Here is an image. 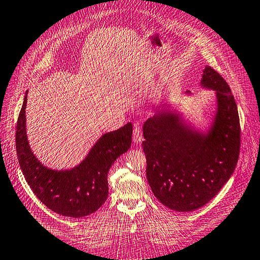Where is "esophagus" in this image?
<instances>
[{
	"instance_id": "obj_1",
	"label": "esophagus",
	"mask_w": 260,
	"mask_h": 260,
	"mask_svg": "<svg viewBox=\"0 0 260 260\" xmlns=\"http://www.w3.org/2000/svg\"><path fill=\"white\" fill-rule=\"evenodd\" d=\"M133 141L134 143H141L143 141V135H142V131L139 126H136L133 131Z\"/></svg>"
}]
</instances>
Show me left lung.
Returning a JSON list of instances; mask_svg holds the SVG:
<instances>
[{"mask_svg": "<svg viewBox=\"0 0 260 260\" xmlns=\"http://www.w3.org/2000/svg\"><path fill=\"white\" fill-rule=\"evenodd\" d=\"M201 84L216 95L210 129L186 124L168 106L143 126L147 181L157 200L178 212L207 204L230 179L240 152V120L230 86L211 66L203 71Z\"/></svg>", "mask_w": 260, "mask_h": 260, "instance_id": "left-lung-1", "label": "left lung"}]
</instances>
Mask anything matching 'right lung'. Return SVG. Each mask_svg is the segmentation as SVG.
I'll return each instance as SVG.
<instances>
[{
  "mask_svg": "<svg viewBox=\"0 0 260 260\" xmlns=\"http://www.w3.org/2000/svg\"><path fill=\"white\" fill-rule=\"evenodd\" d=\"M25 92L15 133V147L22 174L35 195L49 210L60 215L83 217L92 214L108 197V172L116 159L128 151L133 126L106 133L96 141L85 159L69 170L45 167L30 149L25 129Z\"/></svg>",
  "mask_w": 260,
  "mask_h": 260,
  "instance_id": "obj_1",
  "label": "right lung"
}]
</instances>
